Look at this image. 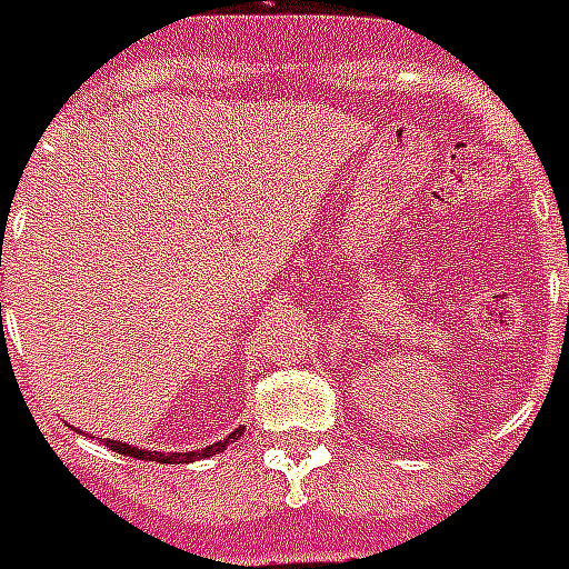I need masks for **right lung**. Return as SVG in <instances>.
<instances>
[{"label":"right lung","mask_w":569,"mask_h":569,"mask_svg":"<svg viewBox=\"0 0 569 569\" xmlns=\"http://www.w3.org/2000/svg\"><path fill=\"white\" fill-rule=\"evenodd\" d=\"M244 429H233L224 441H212V445L201 447V450L192 452H157V450H142V447L124 445V441H113V438H104V445L110 447L113 452H122V456H131V459H142V461H160V465H183V461H196V459H207V456H219V452L228 450L230 441H237L242 436Z\"/></svg>","instance_id":"add662e5"}]
</instances>
